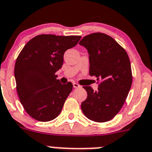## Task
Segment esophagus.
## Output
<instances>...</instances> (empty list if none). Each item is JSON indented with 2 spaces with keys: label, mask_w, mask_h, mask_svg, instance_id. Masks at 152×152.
Here are the masks:
<instances>
[{
  "label": "esophagus",
  "mask_w": 152,
  "mask_h": 152,
  "mask_svg": "<svg viewBox=\"0 0 152 152\" xmlns=\"http://www.w3.org/2000/svg\"><path fill=\"white\" fill-rule=\"evenodd\" d=\"M73 87L74 88H79V87H80V84H78V83H73Z\"/></svg>",
  "instance_id": "obj_1"
}]
</instances>
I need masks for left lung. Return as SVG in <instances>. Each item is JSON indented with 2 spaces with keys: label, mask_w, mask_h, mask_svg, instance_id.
<instances>
[{
  "label": "left lung",
  "mask_w": 152,
  "mask_h": 152,
  "mask_svg": "<svg viewBox=\"0 0 152 152\" xmlns=\"http://www.w3.org/2000/svg\"><path fill=\"white\" fill-rule=\"evenodd\" d=\"M87 49L90 75L98 80V90L83 86L87 97L81 109L88 119L107 122L121 110L132 84V72L125 49L104 33L86 35L79 43Z\"/></svg>",
  "instance_id": "1"
}]
</instances>
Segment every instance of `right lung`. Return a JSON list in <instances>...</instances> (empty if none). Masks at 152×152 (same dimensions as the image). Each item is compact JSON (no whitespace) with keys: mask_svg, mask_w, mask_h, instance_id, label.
<instances>
[{"mask_svg":"<svg viewBox=\"0 0 152 152\" xmlns=\"http://www.w3.org/2000/svg\"><path fill=\"white\" fill-rule=\"evenodd\" d=\"M81 36L39 35L27 42L15 66L16 89L25 111L39 121L55 119L72 90V83L62 84L56 72L62 68L67 49Z\"/></svg>","mask_w":152,"mask_h":152,"instance_id":"add662e5","label":"right lung"}]
</instances>
